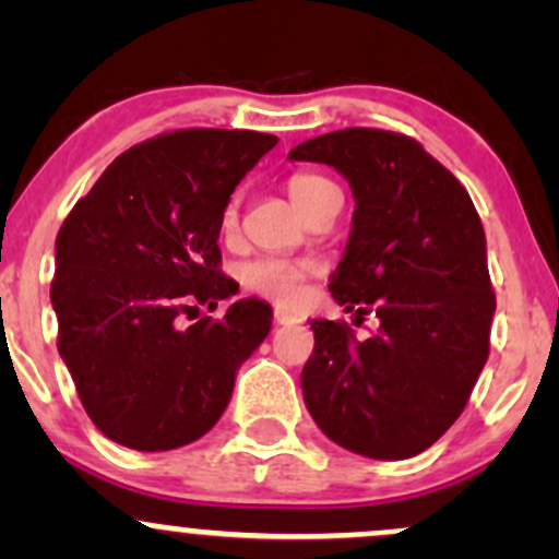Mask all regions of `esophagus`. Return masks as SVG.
<instances>
[{
  "mask_svg": "<svg viewBox=\"0 0 559 559\" xmlns=\"http://www.w3.org/2000/svg\"><path fill=\"white\" fill-rule=\"evenodd\" d=\"M273 321H275V324H281V326H286V324H297L295 316L286 313V311H278V308H275V311H273Z\"/></svg>",
  "mask_w": 559,
  "mask_h": 559,
  "instance_id": "34e87169",
  "label": "esophagus"
}]
</instances>
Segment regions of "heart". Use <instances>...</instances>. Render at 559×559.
<instances>
[{"instance_id": "obj_1", "label": "heart", "mask_w": 559, "mask_h": 559, "mask_svg": "<svg viewBox=\"0 0 559 559\" xmlns=\"http://www.w3.org/2000/svg\"><path fill=\"white\" fill-rule=\"evenodd\" d=\"M330 180L321 178L313 173H295L286 180V189L289 197L295 200V205L302 213L313 205L316 197L324 189H330ZM238 224V200H229L222 211V227L224 233L235 229ZM319 273V264L316 262H297V259H284V257H259L251 262L240 264L238 281L240 286L253 297H262V300L275 302L281 308H292L302 300V292H306V281L311 275Z\"/></svg>"}]
</instances>
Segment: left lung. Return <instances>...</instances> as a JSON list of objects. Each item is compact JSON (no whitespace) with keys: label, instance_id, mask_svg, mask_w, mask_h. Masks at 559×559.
<instances>
[{"label":"left lung","instance_id":"8db88e82","mask_svg":"<svg viewBox=\"0 0 559 559\" xmlns=\"http://www.w3.org/2000/svg\"><path fill=\"white\" fill-rule=\"evenodd\" d=\"M352 183L354 224L330 292L362 324L311 321L302 397L330 441L373 460L430 449L467 405L489 357L495 292L484 227L465 186L419 140L348 127L300 143Z\"/></svg>","mask_w":559,"mask_h":559}]
</instances>
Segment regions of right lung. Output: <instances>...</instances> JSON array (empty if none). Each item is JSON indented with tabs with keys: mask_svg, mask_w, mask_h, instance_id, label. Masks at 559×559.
Segmentation results:
<instances>
[{
	"mask_svg": "<svg viewBox=\"0 0 559 559\" xmlns=\"http://www.w3.org/2000/svg\"><path fill=\"white\" fill-rule=\"evenodd\" d=\"M278 143L251 129H173L116 156L56 235L50 302L61 359L110 441L167 452L205 436L273 311L238 300L222 319H178L238 295L222 273V211Z\"/></svg>",
	"mask_w": 559,
	"mask_h": 559,
	"instance_id": "1",
	"label": "right lung"
}]
</instances>
